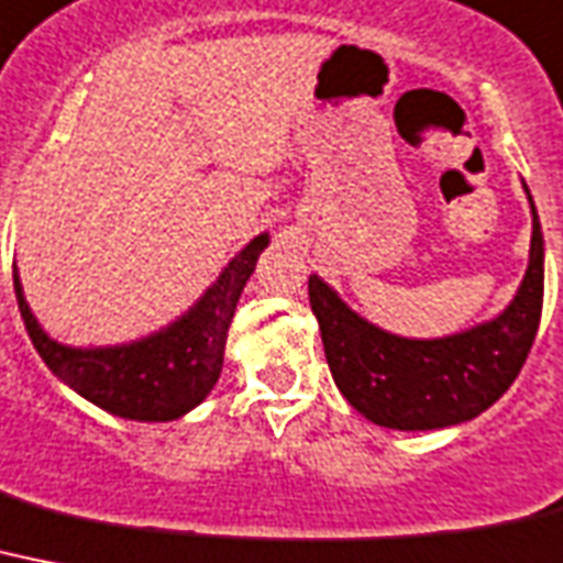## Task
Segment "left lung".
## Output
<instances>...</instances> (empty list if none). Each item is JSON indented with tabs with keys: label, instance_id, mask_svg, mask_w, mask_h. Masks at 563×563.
Listing matches in <instances>:
<instances>
[{
	"label": "left lung",
	"instance_id": "left-lung-1",
	"mask_svg": "<svg viewBox=\"0 0 563 563\" xmlns=\"http://www.w3.org/2000/svg\"><path fill=\"white\" fill-rule=\"evenodd\" d=\"M532 202V196H529ZM309 303L321 323L323 353L344 399L369 422L396 431H433L492 408L518 378L543 309V236L532 205L527 277L500 318L437 341L390 335L344 306L318 277Z\"/></svg>",
	"mask_w": 563,
	"mask_h": 563
}]
</instances>
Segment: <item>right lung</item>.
Masks as SVG:
<instances>
[{"label": "right lung", "instance_id": "right-lung-1", "mask_svg": "<svg viewBox=\"0 0 563 563\" xmlns=\"http://www.w3.org/2000/svg\"><path fill=\"white\" fill-rule=\"evenodd\" d=\"M266 245V234L251 240L181 321L158 335L126 346L71 350V346L57 344L34 321L22 297L16 272H13V291H16V303H20L31 344L54 376L63 378L91 405L121 419L170 422L187 410H194L208 396L210 387L217 385L236 300L257 266L260 251Z\"/></svg>", "mask_w": 563, "mask_h": 563}]
</instances>
